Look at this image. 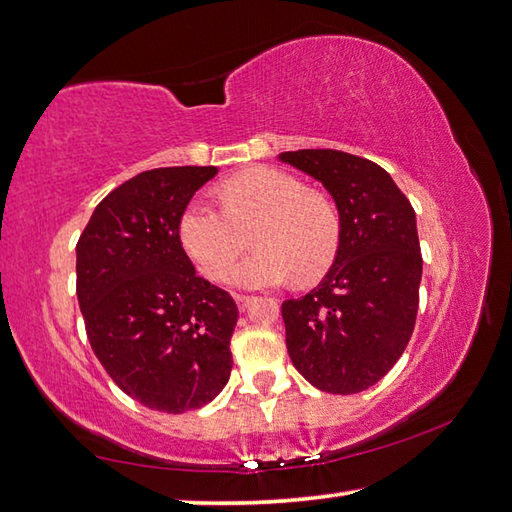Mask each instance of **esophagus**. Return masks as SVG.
<instances>
[{
	"instance_id": "esophagus-1",
	"label": "esophagus",
	"mask_w": 512,
	"mask_h": 512,
	"mask_svg": "<svg viewBox=\"0 0 512 512\" xmlns=\"http://www.w3.org/2000/svg\"><path fill=\"white\" fill-rule=\"evenodd\" d=\"M233 299H236V306H238L240 312H245L251 306V303L256 301V297H249V294H236Z\"/></svg>"
}]
</instances>
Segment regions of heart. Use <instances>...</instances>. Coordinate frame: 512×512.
<instances>
[{
    "label": "heart",
    "instance_id": "b5f03b06",
    "mask_svg": "<svg viewBox=\"0 0 512 512\" xmlns=\"http://www.w3.org/2000/svg\"><path fill=\"white\" fill-rule=\"evenodd\" d=\"M220 202H188L179 218V242L204 276L220 281L254 226L257 251L231 271L238 288L312 283L335 263L342 220L326 195L279 168H249L220 186Z\"/></svg>",
    "mask_w": 512,
    "mask_h": 512
}]
</instances>
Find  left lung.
<instances>
[{"mask_svg": "<svg viewBox=\"0 0 512 512\" xmlns=\"http://www.w3.org/2000/svg\"><path fill=\"white\" fill-rule=\"evenodd\" d=\"M333 195L342 240L306 297L283 301L290 360L312 387L351 396L400 360L414 333L423 256L416 213L382 166L342 150L281 152Z\"/></svg>", "mask_w": 512, "mask_h": 512, "instance_id": "8db88e82", "label": "left lung"}]
</instances>
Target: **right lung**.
I'll use <instances>...</instances> for the list:
<instances>
[{
  "instance_id": "right-lung-1",
  "label": "right lung",
  "mask_w": 512,
  "mask_h": 512,
  "mask_svg": "<svg viewBox=\"0 0 512 512\" xmlns=\"http://www.w3.org/2000/svg\"><path fill=\"white\" fill-rule=\"evenodd\" d=\"M215 166L152 168L103 197L76 245V294L98 362L148 409L184 414L229 382V292L195 274L179 218Z\"/></svg>"
}]
</instances>
